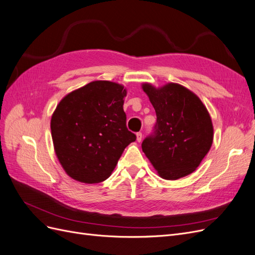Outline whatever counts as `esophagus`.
I'll return each instance as SVG.
<instances>
[{
	"label": "esophagus",
	"mask_w": 255,
	"mask_h": 255,
	"mask_svg": "<svg viewBox=\"0 0 255 255\" xmlns=\"http://www.w3.org/2000/svg\"><path fill=\"white\" fill-rule=\"evenodd\" d=\"M135 135H136V141L141 142L142 141V132H137Z\"/></svg>",
	"instance_id": "esophagus-1"
}]
</instances>
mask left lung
<instances>
[{"label": "left lung", "instance_id": "8db88e82", "mask_svg": "<svg viewBox=\"0 0 255 255\" xmlns=\"http://www.w3.org/2000/svg\"><path fill=\"white\" fill-rule=\"evenodd\" d=\"M142 89L157 114L153 134L142 143L143 152L163 179L177 180L192 174L211 149L214 137L207 107L179 84L155 88L144 83Z\"/></svg>", "mask_w": 255, "mask_h": 255}]
</instances>
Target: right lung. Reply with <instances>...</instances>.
<instances>
[{
  "instance_id": "right-lung-1",
  "label": "right lung",
  "mask_w": 255,
  "mask_h": 255,
  "mask_svg": "<svg viewBox=\"0 0 255 255\" xmlns=\"http://www.w3.org/2000/svg\"><path fill=\"white\" fill-rule=\"evenodd\" d=\"M127 89L95 80L65 95L51 119L56 157L67 175L93 184L109 178L135 134L123 109Z\"/></svg>"
}]
</instances>
